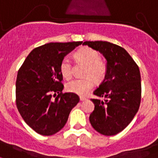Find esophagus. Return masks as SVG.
I'll list each match as a JSON object with an SVG mask.
<instances>
[{
	"instance_id": "1",
	"label": "esophagus",
	"mask_w": 158,
	"mask_h": 158,
	"mask_svg": "<svg viewBox=\"0 0 158 158\" xmlns=\"http://www.w3.org/2000/svg\"><path fill=\"white\" fill-rule=\"evenodd\" d=\"M86 100V98L85 97H83V96H80V101H84Z\"/></svg>"
}]
</instances>
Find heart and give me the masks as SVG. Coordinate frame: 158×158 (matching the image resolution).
I'll list each match as a JSON object with an SVG mask.
<instances>
[{
	"instance_id": "heart-1",
	"label": "heart",
	"mask_w": 158,
	"mask_h": 158,
	"mask_svg": "<svg viewBox=\"0 0 158 158\" xmlns=\"http://www.w3.org/2000/svg\"><path fill=\"white\" fill-rule=\"evenodd\" d=\"M77 61L86 65L83 79H74L67 84V90L69 92L84 96L94 86V80L101 81L105 78L106 73V63L100 58V54L96 50L89 47H83L75 53ZM59 70L63 77L69 79L72 77V64L70 60L65 57L61 61Z\"/></svg>"
}]
</instances>
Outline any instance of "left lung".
<instances>
[{
  "instance_id": "obj_1",
  "label": "left lung",
  "mask_w": 158,
  "mask_h": 158,
  "mask_svg": "<svg viewBox=\"0 0 158 158\" xmlns=\"http://www.w3.org/2000/svg\"><path fill=\"white\" fill-rule=\"evenodd\" d=\"M106 60L103 81L91 99L95 109L90 115L95 130L112 136L125 129L137 114L141 101V77L134 59L124 48L106 41H85Z\"/></svg>"
}]
</instances>
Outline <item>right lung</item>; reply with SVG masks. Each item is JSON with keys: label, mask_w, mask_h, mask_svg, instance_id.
I'll return each instance as SVG.
<instances>
[{"label": "right lung", "mask_w": 158, "mask_h": 158, "mask_svg": "<svg viewBox=\"0 0 158 158\" xmlns=\"http://www.w3.org/2000/svg\"><path fill=\"white\" fill-rule=\"evenodd\" d=\"M82 42L49 43L33 49L18 71L15 92L20 115L36 133L49 136L64 127L79 102L74 93L62 94L60 62ZM58 93L54 100L52 93Z\"/></svg>", "instance_id": "add662e5"}]
</instances>
